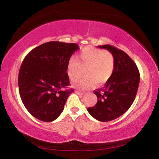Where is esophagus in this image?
Here are the masks:
<instances>
[{"label":"esophagus","mask_w":159,"mask_h":159,"mask_svg":"<svg viewBox=\"0 0 159 159\" xmlns=\"http://www.w3.org/2000/svg\"><path fill=\"white\" fill-rule=\"evenodd\" d=\"M75 93L78 94V95H79V96H82V95L84 94V92H81V91H75Z\"/></svg>","instance_id":"1"}]
</instances>
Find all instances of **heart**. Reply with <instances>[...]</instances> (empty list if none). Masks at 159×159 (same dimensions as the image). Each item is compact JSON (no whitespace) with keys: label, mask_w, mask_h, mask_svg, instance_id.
Here are the masks:
<instances>
[{"label":"heart","mask_w":159,"mask_h":159,"mask_svg":"<svg viewBox=\"0 0 159 159\" xmlns=\"http://www.w3.org/2000/svg\"><path fill=\"white\" fill-rule=\"evenodd\" d=\"M69 59L67 73L71 80H75L84 74L86 75L73 83V87L80 90L90 89L94 84L101 85L110 79L114 68V58L109 52L89 46L84 48L79 56Z\"/></svg>","instance_id":"b5f03b06"}]
</instances>
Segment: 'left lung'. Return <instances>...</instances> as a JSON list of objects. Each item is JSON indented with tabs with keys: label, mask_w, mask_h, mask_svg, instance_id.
<instances>
[{
	"label": "left lung",
	"mask_w": 159,
	"mask_h": 159,
	"mask_svg": "<svg viewBox=\"0 0 159 159\" xmlns=\"http://www.w3.org/2000/svg\"><path fill=\"white\" fill-rule=\"evenodd\" d=\"M108 50L114 58L111 76L102 89L94 93L97 103L88 108V112L99 121H110L122 116L134 102L140 82V74L134 61L127 53L110 45L98 46Z\"/></svg>",
	"instance_id": "obj_1"
}]
</instances>
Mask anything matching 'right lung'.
Returning a JSON list of instances; mask_svg holds the SVG:
<instances>
[{
	"instance_id": "add662e5",
	"label": "right lung",
	"mask_w": 159,
	"mask_h": 159,
	"mask_svg": "<svg viewBox=\"0 0 159 159\" xmlns=\"http://www.w3.org/2000/svg\"><path fill=\"white\" fill-rule=\"evenodd\" d=\"M79 49L75 43H46L33 49L23 60L18 74L19 93L25 107L33 116L45 122L56 120L73 89L70 85L67 65Z\"/></svg>"
}]
</instances>
